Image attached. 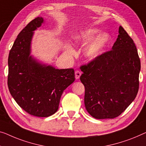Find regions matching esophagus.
Returning <instances> with one entry per match:
<instances>
[{
  "label": "esophagus",
  "instance_id": "obj_1",
  "mask_svg": "<svg viewBox=\"0 0 146 146\" xmlns=\"http://www.w3.org/2000/svg\"><path fill=\"white\" fill-rule=\"evenodd\" d=\"M75 74L76 79H79L80 75H81V73H80L79 71H76Z\"/></svg>",
  "mask_w": 146,
  "mask_h": 146
}]
</instances>
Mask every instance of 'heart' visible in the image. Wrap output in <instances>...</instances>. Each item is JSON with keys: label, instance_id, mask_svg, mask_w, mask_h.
Here are the masks:
<instances>
[{"label": "heart", "instance_id": "b5f03b06", "mask_svg": "<svg viewBox=\"0 0 146 146\" xmlns=\"http://www.w3.org/2000/svg\"><path fill=\"white\" fill-rule=\"evenodd\" d=\"M100 30L95 28H90L81 30L74 33L72 38L77 44H84L89 41L84 48V55L89 60H94L102 54L110 42L111 36L107 33H102L98 35ZM66 53L73 56L75 51L71 46L67 45L66 48Z\"/></svg>", "mask_w": 146, "mask_h": 146}]
</instances>
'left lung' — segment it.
Masks as SVG:
<instances>
[{"instance_id": "8db88e82", "label": "left lung", "mask_w": 146, "mask_h": 146, "mask_svg": "<svg viewBox=\"0 0 146 146\" xmlns=\"http://www.w3.org/2000/svg\"><path fill=\"white\" fill-rule=\"evenodd\" d=\"M111 50L86 66L80 79L85 88L86 110L95 119H113L135 99L140 60L134 41L123 27Z\"/></svg>"}]
</instances>
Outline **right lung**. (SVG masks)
<instances>
[{
    "label": "right lung",
    "instance_id": "obj_1",
    "mask_svg": "<svg viewBox=\"0 0 146 146\" xmlns=\"http://www.w3.org/2000/svg\"><path fill=\"white\" fill-rule=\"evenodd\" d=\"M44 22L37 17L19 33L8 56V89L28 113L46 117L57 111L64 91L75 81L73 69H56L33 56L34 31Z\"/></svg>",
    "mask_w": 146,
    "mask_h": 146
}]
</instances>
